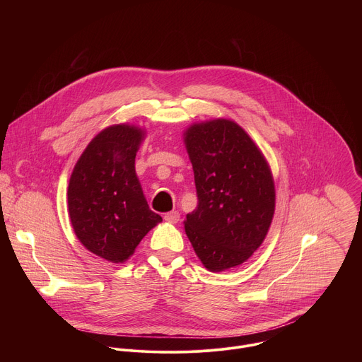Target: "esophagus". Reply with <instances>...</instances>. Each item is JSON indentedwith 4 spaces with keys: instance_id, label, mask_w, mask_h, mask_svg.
<instances>
[{
    "instance_id": "esophagus-1",
    "label": "esophagus",
    "mask_w": 362,
    "mask_h": 362,
    "mask_svg": "<svg viewBox=\"0 0 362 362\" xmlns=\"http://www.w3.org/2000/svg\"><path fill=\"white\" fill-rule=\"evenodd\" d=\"M164 220L167 223H171V224H175L180 221V213L178 211H170V213H165L164 214Z\"/></svg>"
}]
</instances>
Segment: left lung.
<instances>
[{
  "mask_svg": "<svg viewBox=\"0 0 362 362\" xmlns=\"http://www.w3.org/2000/svg\"><path fill=\"white\" fill-rule=\"evenodd\" d=\"M182 136L198 194V206L184 221L187 237L207 270L237 267L262 245L273 220L270 165L233 119L194 122Z\"/></svg>",
  "mask_w": 362,
  "mask_h": 362,
  "instance_id": "obj_1",
  "label": "left lung"
}]
</instances>
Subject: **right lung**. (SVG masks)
<instances>
[{
    "mask_svg": "<svg viewBox=\"0 0 362 362\" xmlns=\"http://www.w3.org/2000/svg\"><path fill=\"white\" fill-rule=\"evenodd\" d=\"M146 129L114 124L78 158L68 184V214L81 244L112 263L131 258L142 238L163 221L152 211L135 171Z\"/></svg>",
    "mask_w": 362,
    "mask_h": 362,
    "instance_id": "add662e5",
    "label": "right lung"
}]
</instances>
